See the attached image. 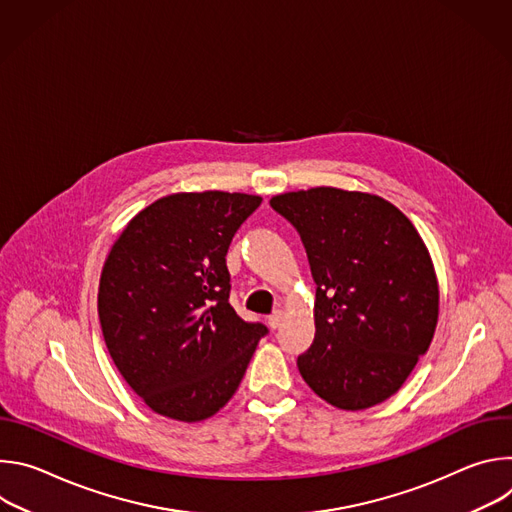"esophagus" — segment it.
<instances>
[{
  "instance_id": "obj_1",
  "label": "esophagus",
  "mask_w": 512,
  "mask_h": 512,
  "mask_svg": "<svg viewBox=\"0 0 512 512\" xmlns=\"http://www.w3.org/2000/svg\"><path fill=\"white\" fill-rule=\"evenodd\" d=\"M281 320H283V312H281V310H275V312L267 318V322H269V326H271L273 330L281 326Z\"/></svg>"
}]
</instances>
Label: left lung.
Segmentation results:
<instances>
[{
    "mask_svg": "<svg viewBox=\"0 0 512 512\" xmlns=\"http://www.w3.org/2000/svg\"><path fill=\"white\" fill-rule=\"evenodd\" d=\"M269 204L298 231L316 281V336L298 356L304 381L338 409L383 403L437 324L440 291L419 233L375 194L320 186Z\"/></svg>",
    "mask_w": 512,
    "mask_h": 512,
    "instance_id": "1",
    "label": "left lung"
}]
</instances>
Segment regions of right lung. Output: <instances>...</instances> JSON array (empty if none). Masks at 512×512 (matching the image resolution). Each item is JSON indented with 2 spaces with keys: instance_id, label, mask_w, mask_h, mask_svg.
I'll use <instances>...</instances> for the list:
<instances>
[{
  "instance_id": "add662e5",
  "label": "right lung",
  "mask_w": 512,
  "mask_h": 512,
  "mask_svg": "<svg viewBox=\"0 0 512 512\" xmlns=\"http://www.w3.org/2000/svg\"><path fill=\"white\" fill-rule=\"evenodd\" d=\"M259 204L218 190L160 198L131 218L105 261V344L127 385L164 417L192 423L225 407L269 332L229 304L227 251Z\"/></svg>"
}]
</instances>
